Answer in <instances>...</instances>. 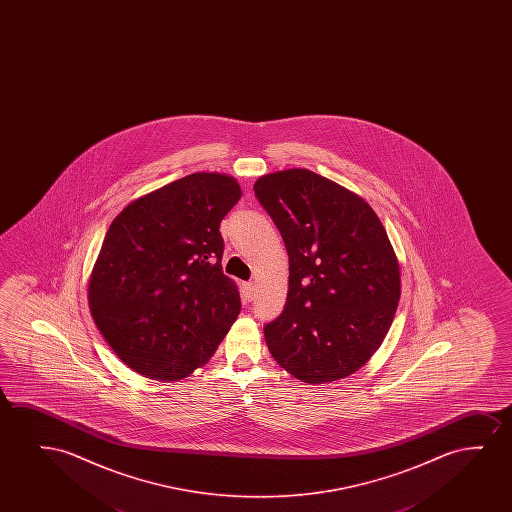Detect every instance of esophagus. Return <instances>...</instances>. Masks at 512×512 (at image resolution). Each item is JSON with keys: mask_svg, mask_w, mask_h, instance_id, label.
<instances>
[{"mask_svg": "<svg viewBox=\"0 0 512 512\" xmlns=\"http://www.w3.org/2000/svg\"><path fill=\"white\" fill-rule=\"evenodd\" d=\"M243 295H245L246 301H252L253 295H255V285H253L252 281H248L243 285Z\"/></svg>", "mask_w": 512, "mask_h": 512, "instance_id": "obj_1", "label": "esophagus"}]
</instances>
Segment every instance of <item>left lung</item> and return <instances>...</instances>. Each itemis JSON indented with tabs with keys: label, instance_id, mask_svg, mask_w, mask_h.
<instances>
[{
	"label": "left lung",
	"instance_id": "obj_1",
	"mask_svg": "<svg viewBox=\"0 0 512 512\" xmlns=\"http://www.w3.org/2000/svg\"><path fill=\"white\" fill-rule=\"evenodd\" d=\"M288 253L287 304L264 327L274 360L323 385L358 371L390 329L400 299L399 260L362 197L309 169L253 185Z\"/></svg>",
	"mask_w": 512,
	"mask_h": 512
}]
</instances>
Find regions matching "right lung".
I'll list each match as a JSON object with an SVG mask.
<instances>
[{
  "mask_svg": "<svg viewBox=\"0 0 512 512\" xmlns=\"http://www.w3.org/2000/svg\"><path fill=\"white\" fill-rule=\"evenodd\" d=\"M239 183L194 173L127 204L106 232L89 278L92 318L115 355L157 381L206 364L241 309L222 271V218Z\"/></svg>",
  "mask_w": 512,
  "mask_h": 512,
  "instance_id": "obj_1",
  "label": "right lung"
}]
</instances>
